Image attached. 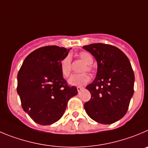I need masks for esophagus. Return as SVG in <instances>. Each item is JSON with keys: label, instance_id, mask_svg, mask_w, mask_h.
I'll use <instances>...</instances> for the list:
<instances>
[{"label": "esophagus", "instance_id": "obj_1", "mask_svg": "<svg viewBox=\"0 0 148 148\" xmlns=\"http://www.w3.org/2000/svg\"><path fill=\"white\" fill-rule=\"evenodd\" d=\"M82 87H81V86H78V87H77V91H78V92H79V91L81 90L82 89Z\"/></svg>", "mask_w": 148, "mask_h": 148}]
</instances>
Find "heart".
I'll list each match as a JSON object with an SVG mask.
<instances>
[{
  "instance_id": "obj_1",
  "label": "heart",
  "mask_w": 148,
  "mask_h": 148,
  "mask_svg": "<svg viewBox=\"0 0 148 148\" xmlns=\"http://www.w3.org/2000/svg\"><path fill=\"white\" fill-rule=\"evenodd\" d=\"M78 56L82 61L85 62V65L82 69V71H83L84 73L73 74L69 79V83L74 86H79L88 83L90 81V76L85 71L92 73L94 71V68L92 66L93 62V56L89 52L82 51L78 54ZM60 69L63 77H68L70 75L71 71V55H67L61 59L60 62Z\"/></svg>"
}]
</instances>
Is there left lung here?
<instances>
[{"label": "left lung", "mask_w": 148, "mask_h": 148, "mask_svg": "<svg viewBox=\"0 0 148 148\" xmlns=\"http://www.w3.org/2000/svg\"><path fill=\"white\" fill-rule=\"evenodd\" d=\"M96 59L98 69L93 82L86 87L91 98L84 107L91 119L111 124L127 112L134 94V74L130 61L120 49L102 43L83 46Z\"/></svg>", "instance_id": "obj_1"}]
</instances>
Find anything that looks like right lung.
<instances>
[{
    "instance_id": "obj_1",
    "label": "right lung",
    "mask_w": 148,
    "mask_h": 148,
    "mask_svg": "<svg viewBox=\"0 0 148 148\" xmlns=\"http://www.w3.org/2000/svg\"><path fill=\"white\" fill-rule=\"evenodd\" d=\"M69 49L45 46L27 55L17 74L16 90L25 112L36 123L51 125L60 119L70 99L78 93L64 79L61 59Z\"/></svg>"
}]
</instances>
